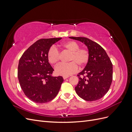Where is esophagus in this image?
Wrapping results in <instances>:
<instances>
[{"instance_id": "1", "label": "esophagus", "mask_w": 132, "mask_h": 132, "mask_svg": "<svg viewBox=\"0 0 132 132\" xmlns=\"http://www.w3.org/2000/svg\"><path fill=\"white\" fill-rule=\"evenodd\" d=\"M69 76H63V79H67L68 78H69Z\"/></svg>"}]
</instances>
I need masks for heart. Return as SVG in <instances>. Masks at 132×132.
Listing matches in <instances>:
<instances>
[{
    "mask_svg": "<svg viewBox=\"0 0 132 132\" xmlns=\"http://www.w3.org/2000/svg\"><path fill=\"white\" fill-rule=\"evenodd\" d=\"M62 48L70 53L68 61L70 62L66 64H61L55 68L57 75L68 76L75 73L78 70V66H85L89 61V53L86 48H79V44L74 41H67L61 45ZM48 62L52 65H56L59 61V53L56 48L51 47L48 52Z\"/></svg>",
    "mask_w": 132,
    "mask_h": 132,
    "instance_id": "heart-1",
    "label": "heart"
}]
</instances>
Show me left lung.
Returning a JSON list of instances; mask_svg holds the SVG:
<instances>
[{"label": "left lung", "mask_w": 132, "mask_h": 132, "mask_svg": "<svg viewBox=\"0 0 132 132\" xmlns=\"http://www.w3.org/2000/svg\"><path fill=\"white\" fill-rule=\"evenodd\" d=\"M84 43L89 53V61L77 75L79 82L75 87L79 97L87 101L100 99L109 91L112 81L113 67L103 48L96 42L82 37H69ZM80 75L83 77H81Z\"/></svg>", "instance_id": "left-lung-1"}]
</instances>
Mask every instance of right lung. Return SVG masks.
Returning a JSON list of instances; mask_svg holds the SVG:
<instances>
[{"label": "right lung", "instance_id": "1", "mask_svg": "<svg viewBox=\"0 0 132 132\" xmlns=\"http://www.w3.org/2000/svg\"><path fill=\"white\" fill-rule=\"evenodd\" d=\"M62 38H43L35 42L19 60L18 77L26 96L39 103L48 102L56 96L63 78L53 77L54 69L48 60L51 46Z\"/></svg>", "mask_w": 132, "mask_h": 132}]
</instances>
